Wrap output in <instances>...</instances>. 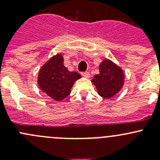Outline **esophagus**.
Wrapping results in <instances>:
<instances>
[{
  "label": "esophagus",
  "mask_w": 160,
  "mask_h": 160,
  "mask_svg": "<svg viewBox=\"0 0 160 160\" xmlns=\"http://www.w3.org/2000/svg\"><path fill=\"white\" fill-rule=\"evenodd\" d=\"M81 75L83 76V77H86V78H89V77H90V72H82Z\"/></svg>",
  "instance_id": "1"
}]
</instances>
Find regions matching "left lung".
Masks as SVG:
<instances>
[{"mask_svg":"<svg viewBox=\"0 0 160 160\" xmlns=\"http://www.w3.org/2000/svg\"><path fill=\"white\" fill-rule=\"evenodd\" d=\"M99 74L91 80L98 94L104 98H111L118 93L124 85L123 70L110 59H104L99 66Z\"/></svg>","mask_w":160,"mask_h":160,"instance_id":"1","label":"left lung"}]
</instances>
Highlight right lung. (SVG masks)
I'll return each mask as SVG.
<instances>
[{"label":"right lung","mask_w":160,"mask_h":160,"mask_svg":"<svg viewBox=\"0 0 160 160\" xmlns=\"http://www.w3.org/2000/svg\"><path fill=\"white\" fill-rule=\"evenodd\" d=\"M81 76L70 72L63 64L61 54L52 56L40 69L38 84L40 89L55 101H62L70 93L72 85Z\"/></svg>","instance_id":"1"}]
</instances>
